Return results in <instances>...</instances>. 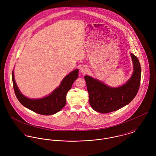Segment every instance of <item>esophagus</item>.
<instances>
[{
    "label": "esophagus",
    "instance_id": "1",
    "mask_svg": "<svg viewBox=\"0 0 156 156\" xmlns=\"http://www.w3.org/2000/svg\"><path fill=\"white\" fill-rule=\"evenodd\" d=\"M88 71V68L85 66H82V67L80 68V71L82 73H87Z\"/></svg>",
    "mask_w": 156,
    "mask_h": 156
}]
</instances>
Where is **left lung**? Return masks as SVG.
<instances>
[{"label": "left lung", "instance_id": "1", "mask_svg": "<svg viewBox=\"0 0 156 156\" xmlns=\"http://www.w3.org/2000/svg\"><path fill=\"white\" fill-rule=\"evenodd\" d=\"M134 71L127 82L121 87L111 88L92 77L85 76L89 103L95 111L107 113L130 103L136 95L140 84L141 67L137 58L131 53Z\"/></svg>", "mask_w": 156, "mask_h": 156}]
</instances>
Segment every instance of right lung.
<instances>
[{"instance_id":"1","label":"right lung","mask_w":156,"mask_h":156,"mask_svg":"<svg viewBox=\"0 0 156 156\" xmlns=\"http://www.w3.org/2000/svg\"><path fill=\"white\" fill-rule=\"evenodd\" d=\"M79 70L76 69L64 77L60 86L48 96L41 99H29L24 97L18 88L14 80V71L12 79L15 94L23 106L43 115H50L60 111L66 104V95L73 83L78 77Z\"/></svg>"}]
</instances>
